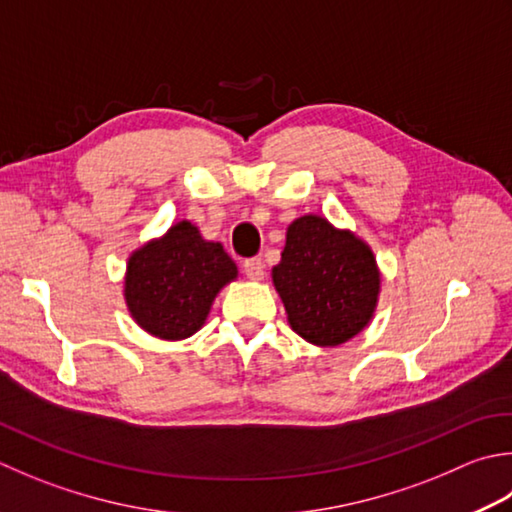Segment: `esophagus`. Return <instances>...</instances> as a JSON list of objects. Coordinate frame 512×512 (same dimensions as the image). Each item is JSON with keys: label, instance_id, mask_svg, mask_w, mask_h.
<instances>
[{"label": "esophagus", "instance_id": "obj_1", "mask_svg": "<svg viewBox=\"0 0 512 512\" xmlns=\"http://www.w3.org/2000/svg\"><path fill=\"white\" fill-rule=\"evenodd\" d=\"M244 273L248 279H253V282H259V279H264V262L259 257H250L244 262Z\"/></svg>", "mask_w": 512, "mask_h": 512}]
</instances>
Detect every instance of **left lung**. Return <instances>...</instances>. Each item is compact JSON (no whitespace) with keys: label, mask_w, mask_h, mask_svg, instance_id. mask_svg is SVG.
Returning <instances> with one entry per match:
<instances>
[{"label":"left lung","mask_w":512,"mask_h":512,"mask_svg":"<svg viewBox=\"0 0 512 512\" xmlns=\"http://www.w3.org/2000/svg\"><path fill=\"white\" fill-rule=\"evenodd\" d=\"M288 324L308 344L330 348L362 333L375 315L382 273L370 246L322 215L297 217L273 268Z\"/></svg>","instance_id":"obj_1"}]
</instances>
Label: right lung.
Returning <instances> with one entry per match:
<instances>
[{"label": "right lung", "instance_id": "1", "mask_svg": "<svg viewBox=\"0 0 512 512\" xmlns=\"http://www.w3.org/2000/svg\"><path fill=\"white\" fill-rule=\"evenodd\" d=\"M237 279V264L219 242L182 219L162 237L133 250L126 264L124 299L130 317L148 335L177 342L206 324L215 297Z\"/></svg>", "mask_w": 512, "mask_h": 512}]
</instances>
